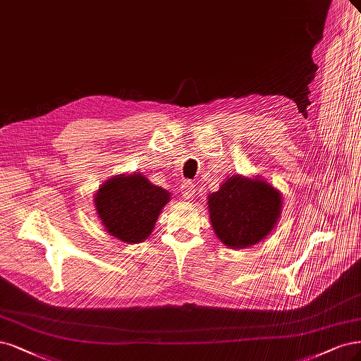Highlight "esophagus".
I'll return each mask as SVG.
<instances>
[{
    "label": "esophagus",
    "mask_w": 361,
    "mask_h": 361,
    "mask_svg": "<svg viewBox=\"0 0 361 361\" xmlns=\"http://www.w3.org/2000/svg\"><path fill=\"white\" fill-rule=\"evenodd\" d=\"M180 191H182V197L185 200H191L192 195H194V185L192 182H183L180 186Z\"/></svg>",
    "instance_id": "34e87169"
}]
</instances>
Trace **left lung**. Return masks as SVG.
I'll return each instance as SVG.
<instances>
[{"mask_svg":"<svg viewBox=\"0 0 361 361\" xmlns=\"http://www.w3.org/2000/svg\"><path fill=\"white\" fill-rule=\"evenodd\" d=\"M216 238L230 250L259 243L273 231L282 214V194L258 176L231 175L207 197Z\"/></svg>","mask_w":361,"mask_h":361,"instance_id":"1","label":"left lung"}]
</instances>
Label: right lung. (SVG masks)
<instances>
[{
  "instance_id": "add662e5",
  "label": "right lung",
  "mask_w": 361,
  "mask_h": 361,
  "mask_svg": "<svg viewBox=\"0 0 361 361\" xmlns=\"http://www.w3.org/2000/svg\"><path fill=\"white\" fill-rule=\"evenodd\" d=\"M171 194L137 171L109 178L94 194L104 230L123 243H140L151 235Z\"/></svg>"
}]
</instances>
